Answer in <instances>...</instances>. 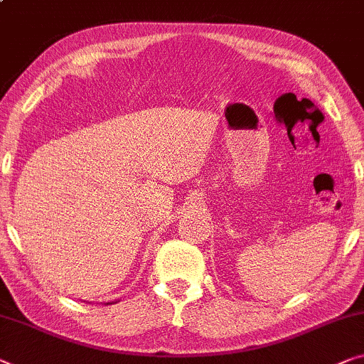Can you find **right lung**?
I'll use <instances>...</instances> for the list:
<instances>
[{
  "instance_id": "1",
  "label": "right lung",
  "mask_w": 364,
  "mask_h": 364,
  "mask_svg": "<svg viewBox=\"0 0 364 364\" xmlns=\"http://www.w3.org/2000/svg\"><path fill=\"white\" fill-rule=\"evenodd\" d=\"M109 304H112V302H109ZM113 304H117V302H113Z\"/></svg>"
}]
</instances>
